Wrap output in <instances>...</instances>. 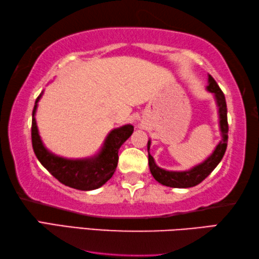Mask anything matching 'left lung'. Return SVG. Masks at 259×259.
I'll use <instances>...</instances> for the list:
<instances>
[{
    "instance_id": "obj_1",
    "label": "left lung",
    "mask_w": 259,
    "mask_h": 259,
    "mask_svg": "<svg viewBox=\"0 0 259 259\" xmlns=\"http://www.w3.org/2000/svg\"><path fill=\"white\" fill-rule=\"evenodd\" d=\"M206 91L212 93L214 97L215 104L218 108V120H219V131L220 135H222V140L215 146L213 151L207 156V157L203 160V162L194 165L193 167L188 169H184V171H168L159 167L156 164L155 159L150 155V146L151 140H148V160H149V168L152 177L155 180H157L159 184L166 187L171 188H190L194 187L202 182L205 178L210 175L213 169L217 167V165L223 159L224 155H225L226 148H227V141H228V122H227V107H226V100L225 95L220 90L218 83L215 80L207 74V86Z\"/></svg>"
}]
</instances>
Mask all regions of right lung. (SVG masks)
Instances as JSON below:
<instances>
[{
    "label": "right lung",
    "instance_id": "right-lung-1",
    "mask_svg": "<svg viewBox=\"0 0 259 259\" xmlns=\"http://www.w3.org/2000/svg\"><path fill=\"white\" fill-rule=\"evenodd\" d=\"M44 91L37 97L32 113V146L39 162L63 185L79 190H94L111 179L118 164V151L132 135L134 127L126 124L110 131L99 151L90 157L66 158L45 146L36 125L35 113Z\"/></svg>",
    "mask_w": 259,
    "mask_h": 259
}]
</instances>
